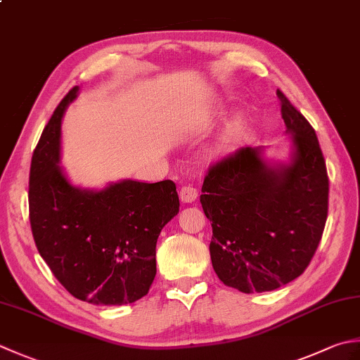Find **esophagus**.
<instances>
[{"instance_id": "obj_1", "label": "esophagus", "mask_w": 360, "mask_h": 360, "mask_svg": "<svg viewBox=\"0 0 360 360\" xmlns=\"http://www.w3.org/2000/svg\"><path fill=\"white\" fill-rule=\"evenodd\" d=\"M198 196V192L193 186H182L179 188V198L182 202H193Z\"/></svg>"}]
</instances>
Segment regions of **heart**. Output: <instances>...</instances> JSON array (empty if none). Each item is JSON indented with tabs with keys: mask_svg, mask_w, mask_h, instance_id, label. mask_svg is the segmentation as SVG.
<instances>
[{
	"mask_svg": "<svg viewBox=\"0 0 360 360\" xmlns=\"http://www.w3.org/2000/svg\"><path fill=\"white\" fill-rule=\"evenodd\" d=\"M240 132H242L240 122H234L229 126L226 134H224V137L221 140V146L224 148V150L232 148L238 142V139H240Z\"/></svg>",
	"mask_w": 360,
	"mask_h": 360,
	"instance_id": "1",
	"label": "heart"
}]
</instances>
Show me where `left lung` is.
Listing matches in <instances>:
<instances>
[{
  "instance_id": "left-lung-1",
  "label": "left lung",
  "mask_w": 360,
  "mask_h": 360,
  "mask_svg": "<svg viewBox=\"0 0 360 360\" xmlns=\"http://www.w3.org/2000/svg\"><path fill=\"white\" fill-rule=\"evenodd\" d=\"M290 139L285 162L246 146L209 168L200 196L212 221L210 259L221 283L243 293L276 290L307 269L328 218L329 181L311 123L278 90Z\"/></svg>"
}]
</instances>
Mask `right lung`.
I'll return each mask as SVG.
<instances>
[{
  "label": "right lung",
  "mask_w": 360,
  "mask_h": 360,
  "mask_svg": "<svg viewBox=\"0 0 360 360\" xmlns=\"http://www.w3.org/2000/svg\"><path fill=\"white\" fill-rule=\"evenodd\" d=\"M79 94L56 108L35 146L30 172V221L40 256L75 298L122 306L148 293L156 243L179 212L174 182L123 179L104 188L73 186L60 167L62 117Z\"/></svg>",
  "instance_id": "obj_1"
}]
</instances>
